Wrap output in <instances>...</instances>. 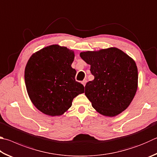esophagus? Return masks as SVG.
I'll list each match as a JSON object with an SVG mask.
<instances>
[{"mask_svg": "<svg viewBox=\"0 0 157 157\" xmlns=\"http://www.w3.org/2000/svg\"><path fill=\"white\" fill-rule=\"evenodd\" d=\"M86 82H87V81L86 80V79H84V80L82 82V84H83V85H84V86H85V85H86Z\"/></svg>", "mask_w": 157, "mask_h": 157, "instance_id": "esophagus-1", "label": "esophagus"}]
</instances>
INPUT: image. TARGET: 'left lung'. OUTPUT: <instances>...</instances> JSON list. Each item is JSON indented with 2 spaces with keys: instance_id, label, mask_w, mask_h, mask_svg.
<instances>
[{
  "instance_id": "1",
  "label": "left lung",
  "mask_w": 157,
  "mask_h": 157,
  "mask_svg": "<svg viewBox=\"0 0 157 157\" xmlns=\"http://www.w3.org/2000/svg\"><path fill=\"white\" fill-rule=\"evenodd\" d=\"M79 56L90 65L95 78L85 86V95L92 106L108 117L126 110L138 86V71L133 59L115 47L81 52Z\"/></svg>"
}]
</instances>
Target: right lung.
I'll return each mask as SVG.
<instances>
[{
    "instance_id": "right-lung-1",
    "label": "right lung",
    "mask_w": 157,
    "mask_h": 157,
    "mask_svg": "<svg viewBox=\"0 0 157 157\" xmlns=\"http://www.w3.org/2000/svg\"><path fill=\"white\" fill-rule=\"evenodd\" d=\"M75 54L72 50L53 44L30 57L25 70V81L31 102L45 115H63L73 99L84 93L83 85L75 81L71 67Z\"/></svg>"
}]
</instances>
